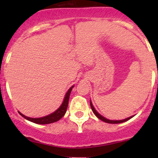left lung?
Instances as JSON below:
<instances>
[{
	"label": "left lung",
	"mask_w": 158,
	"mask_h": 158,
	"mask_svg": "<svg viewBox=\"0 0 158 158\" xmlns=\"http://www.w3.org/2000/svg\"><path fill=\"white\" fill-rule=\"evenodd\" d=\"M90 106H91V108H92V111H93L94 114H95V115H96V117H98V118L100 119V120L103 121V122H106V123H109V124H118V123H122V122H126V121L129 120V119L133 117V116H131V117H129V118H128L124 119V120H120V121H111V120H109V119L106 118H104V117H103V116H102L101 114H99L98 112H97L96 111H95V109H94L93 106H92V102H90Z\"/></svg>",
	"instance_id": "left-lung-1"
}]
</instances>
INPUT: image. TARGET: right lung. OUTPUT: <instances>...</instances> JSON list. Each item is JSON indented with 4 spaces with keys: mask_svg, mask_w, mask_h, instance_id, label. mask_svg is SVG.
<instances>
[{
    "mask_svg": "<svg viewBox=\"0 0 158 158\" xmlns=\"http://www.w3.org/2000/svg\"><path fill=\"white\" fill-rule=\"evenodd\" d=\"M73 88V86H72L68 92H66V96H65L64 101H63V104L61 105L60 108L56 110V111H54L53 113L52 114H49V115L45 116V117L43 118H29L27 117V116L23 115V114H21L20 112H19V114L23 117L24 118H26L27 120L30 121V122H33V123L36 124H40V125H46V124H50V123H53V122H57V121L60 120V118L63 117L65 114H66V109H67L68 107V103H69V95L70 93H71L72 89Z\"/></svg>",
    "mask_w": 158,
    "mask_h": 158,
    "instance_id": "1",
    "label": "right lung"
}]
</instances>
